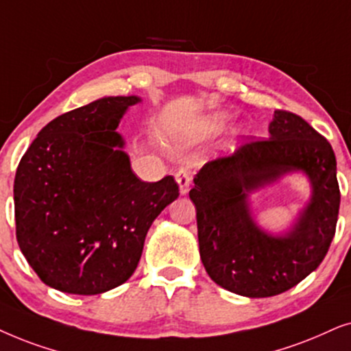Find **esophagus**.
Segmentation results:
<instances>
[{
	"label": "esophagus",
	"instance_id": "esophagus-1",
	"mask_svg": "<svg viewBox=\"0 0 351 351\" xmlns=\"http://www.w3.org/2000/svg\"><path fill=\"white\" fill-rule=\"evenodd\" d=\"M175 178H176V181H178V184H180V193L181 194L188 193L189 186H191V181H193V173H191L188 168H180V170L176 171Z\"/></svg>",
	"mask_w": 351,
	"mask_h": 351
}]
</instances>
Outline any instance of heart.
Listing matches in <instances>:
<instances>
[{"label":"heart","instance_id":"heart-1","mask_svg":"<svg viewBox=\"0 0 351 351\" xmlns=\"http://www.w3.org/2000/svg\"><path fill=\"white\" fill-rule=\"evenodd\" d=\"M219 125H221V119H213V120H208V121H205V123H202L200 125V133H212V132H215V130H217Z\"/></svg>","mask_w":351,"mask_h":351}]
</instances>
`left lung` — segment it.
Wrapping results in <instances>:
<instances>
[{
    "label": "left lung",
    "instance_id": "obj_1",
    "mask_svg": "<svg viewBox=\"0 0 351 351\" xmlns=\"http://www.w3.org/2000/svg\"><path fill=\"white\" fill-rule=\"evenodd\" d=\"M293 169L311 176L312 202L291 235H265L250 217L245 193ZM189 197L208 276L237 295H278L315 271L334 239L340 207L335 154L300 115L278 109L269 138L247 136L231 156L205 163Z\"/></svg>",
    "mask_w": 351,
    "mask_h": 351
}]
</instances>
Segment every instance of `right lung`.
<instances>
[{
	"mask_svg": "<svg viewBox=\"0 0 351 351\" xmlns=\"http://www.w3.org/2000/svg\"><path fill=\"white\" fill-rule=\"evenodd\" d=\"M136 96L102 97L56 117L19 162L16 237L46 286L96 295L132 278L158 213L180 195L173 176L134 175L115 133Z\"/></svg>",
	"mask_w": 351,
	"mask_h": 351,
	"instance_id": "1",
	"label": "right lung"
}]
</instances>
